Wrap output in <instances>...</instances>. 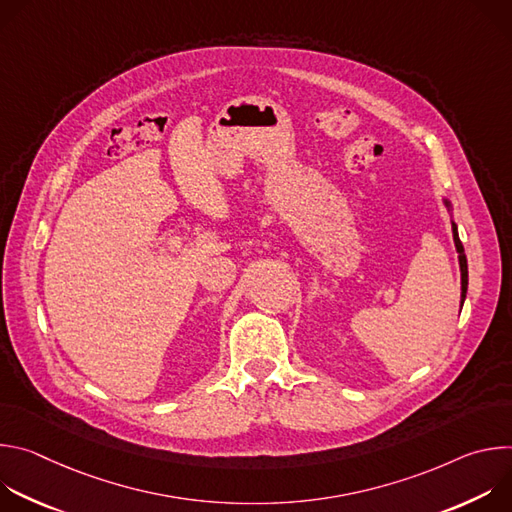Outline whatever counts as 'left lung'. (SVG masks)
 Masks as SVG:
<instances>
[{
	"label": "left lung",
	"instance_id": "left-lung-1",
	"mask_svg": "<svg viewBox=\"0 0 512 512\" xmlns=\"http://www.w3.org/2000/svg\"><path fill=\"white\" fill-rule=\"evenodd\" d=\"M452 233H454V243H456V249H458V255H460V271H462V304L466 300V291H468V261H466V253H464V245L458 237V227L452 225Z\"/></svg>",
	"mask_w": 512,
	"mask_h": 512
}]
</instances>
